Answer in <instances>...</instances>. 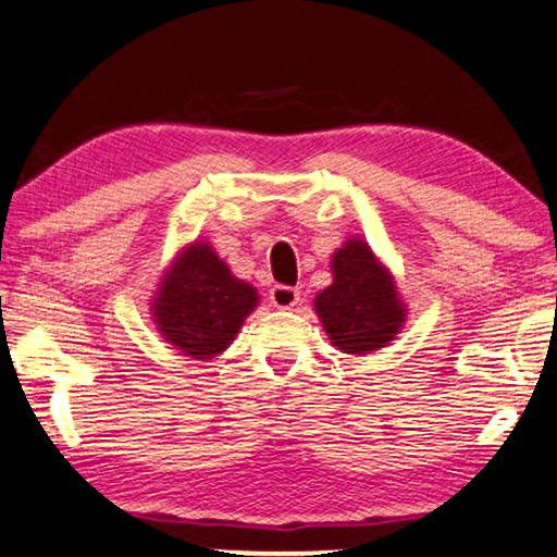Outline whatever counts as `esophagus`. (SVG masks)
I'll use <instances>...</instances> for the list:
<instances>
[{
	"mask_svg": "<svg viewBox=\"0 0 557 557\" xmlns=\"http://www.w3.org/2000/svg\"><path fill=\"white\" fill-rule=\"evenodd\" d=\"M270 301L277 309L295 307L297 301H299V289L297 287H289V285H275V287L270 289Z\"/></svg>",
	"mask_w": 557,
	"mask_h": 557,
	"instance_id": "34e87169",
	"label": "esophagus"
}]
</instances>
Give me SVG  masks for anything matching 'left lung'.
<instances>
[{
	"mask_svg": "<svg viewBox=\"0 0 557 557\" xmlns=\"http://www.w3.org/2000/svg\"><path fill=\"white\" fill-rule=\"evenodd\" d=\"M332 272L334 285L314 299L332 344L344 354L361 356L393 342L405 322V307L388 270L375 260L369 245L348 240L336 250Z\"/></svg>",
	"mask_w": 557,
	"mask_h": 557,
	"instance_id": "1",
	"label": "left lung"
}]
</instances>
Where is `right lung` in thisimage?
<instances>
[{"mask_svg": "<svg viewBox=\"0 0 557 557\" xmlns=\"http://www.w3.org/2000/svg\"><path fill=\"white\" fill-rule=\"evenodd\" d=\"M258 305V292L231 275L211 245L182 252L154 299V319L169 344L191 358L221 354Z\"/></svg>", "mask_w": 557, "mask_h": 557, "instance_id": "add662e5", "label": "right lung"}]
</instances>
